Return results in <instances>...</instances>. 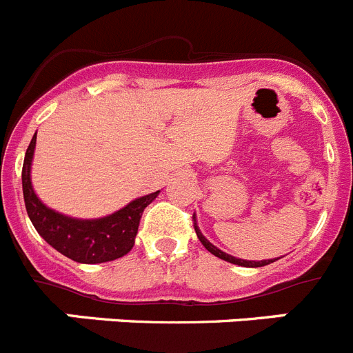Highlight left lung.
I'll return each instance as SVG.
<instances>
[{
	"label": "left lung",
	"mask_w": 353,
	"mask_h": 353,
	"mask_svg": "<svg viewBox=\"0 0 353 353\" xmlns=\"http://www.w3.org/2000/svg\"><path fill=\"white\" fill-rule=\"evenodd\" d=\"M192 219H194V230H196V235H198L199 242H201V244L205 245V249H207V251H210L214 256L221 258V260H224V261H230V263H233V265H240V267H263V265H269V263H274V261H276V258H274V260H261V261L240 260V258L232 256V254H226V252L221 251V249H217L214 244H210V242L205 239L203 233H201V230L198 228V223H196L194 215H192ZM277 260H279V258H277Z\"/></svg>",
	"instance_id": "obj_1"
}]
</instances>
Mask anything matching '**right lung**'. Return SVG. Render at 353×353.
<instances>
[{
  "mask_svg": "<svg viewBox=\"0 0 353 353\" xmlns=\"http://www.w3.org/2000/svg\"><path fill=\"white\" fill-rule=\"evenodd\" d=\"M37 132L31 138L23 164V194L31 223L49 245L77 263H104L125 256L134 248L143 210L157 192L141 196L101 219H74L46 207L31 185V161L35 154Z\"/></svg>",
  "mask_w": 353,
  "mask_h": 353,
  "instance_id": "add662e5",
  "label": "right lung"
}]
</instances>
